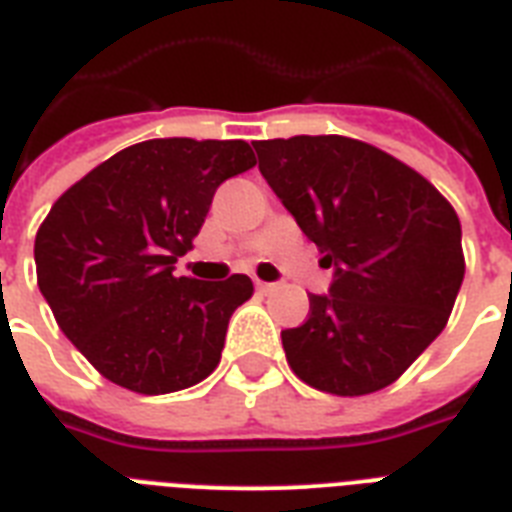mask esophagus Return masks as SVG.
I'll return each instance as SVG.
<instances>
[{"instance_id": "obj_1", "label": "esophagus", "mask_w": 512, "mask_h": 512, "mask_svg": "<svg viewBox=\"0 0 512 512\" xmlns=\"http://www.w3.org/2000/svg\"><path fill=\"white\" fill-rule=\"evenodd\" d=\"M255 287L260 289V292H263V295H268V292H273V289H276V284H271V281H260V279H255Z\"/></svg>"}]
</instances>
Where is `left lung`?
<instances>
[{"instance_id":"1","label":"left lung","mask_w":512,"mask_h":512,"mask_svg":"<svg viewBox=\"0 0 512 512\" xmlns=\"http://www.w3.org/2000/svg\"><path fill=\"white\" fill-rule=\"evenodd\" d=\"M260 172L335 271L305 324L284 329L292 372L335 396L388 388L444 332L465 276L460 217L380 148L342 135L255 140Z\"/></svg>"}]
</instances>
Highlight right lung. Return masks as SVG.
Returning <instances> with one entry per match:
<instances>
[{"label": "right lung", "instance_id": "obj_1", "mask_svg": "<svg viewBox=\"0 0 512 512\" xmlns=\"http://www.w3.org/2000/svg\"><path fill=\"white\" fill-rule=\"evenodd\" d=\"M244 140L159 138L68 188L39 225L36 281L63 335L106 380L143 396L215 372L233 311L255 287L177 279L217 185L255 167Z\"/></svg>", "mask_w": 512, "mask_h": 512}]
</instances>
